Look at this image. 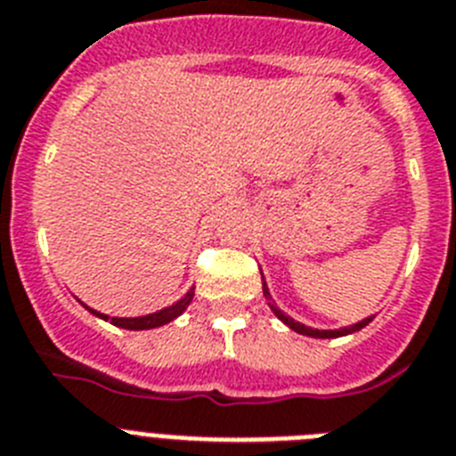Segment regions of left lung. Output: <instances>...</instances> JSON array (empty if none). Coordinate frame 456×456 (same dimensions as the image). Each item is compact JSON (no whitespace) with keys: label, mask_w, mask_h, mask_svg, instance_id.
<instances>
[{"label":"left lung","mask_w":456,"mask_h":456,"mask_svg":"<svg viewBox=\"0 0 456 456\" xmlns=\"http://www.w3.org/2000/svg\"><path fill=\"white\" fill-rule=\"evenodd\" d=\"M262 292H265L266 302H269V306H272V312L276 314V318H279V321H283V323H286L288 328H290V330L299 332V335H306V337H316V339H332V337H344V335H351V332H358V330H362V328H365V325H368L370 321H372V316H370V318H362V321H358V323L349 325V328H339V330H318V328H309V325L299 323V321H295V318L286 316V314L281 312L279 306L273 305V299H272V292H269V288H266L265 279H262Z\"/></svg>","instance_id":"1"}]
</instances>
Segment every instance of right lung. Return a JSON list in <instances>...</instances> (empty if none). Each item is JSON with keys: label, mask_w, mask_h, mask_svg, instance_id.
Segmentation results:
<instances>
[{"label": "right lung", "mask_w": 456, "mask_h": 456, "mask_svg": "<svg viewBox=\"0 0 456 456\" xmlns=\"http://www.w3.org/2000/svg\"><path fill=\"white\" fill-rule=\"evenodd\" d=\"M194 299V288H190V292L184 295V297H180L175 302V305L166 306V309H161V312H154V314H147V316H138V318H117V316H107V314H100L95 312V309H86L94 316L102 318V321H110L112 325H117V328H126V330H151V328H159V325H166L170 323V321H175L180 314L190 306V302Z\"/></svg>", "instance_id": "obj_1"}]
</instances>
